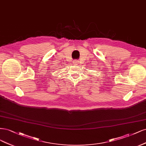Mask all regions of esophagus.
I'll return each instance as SVG.
<instances>
[{
  "label": "esophagus",
  "mask_w": 146,
  "mask_h": 146,
  "mask_svg": "<svg viewBox=\"0 0 146 146\" xmlns=\"http://www.w3.org/2000/svg\"><path fill=\"white\" fill-rule=\"evenodd\" d=\"M74 64L78 65V64H79V61H78V60H74Z\"/></svg>",
  "instance_id": "obj_1"
}]
</instances>
